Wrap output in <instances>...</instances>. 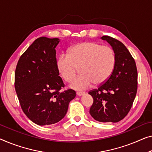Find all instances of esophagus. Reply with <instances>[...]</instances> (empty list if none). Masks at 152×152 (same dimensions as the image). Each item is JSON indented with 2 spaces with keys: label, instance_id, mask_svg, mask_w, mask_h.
I'll list each match as a JSON object with an SVG mask.
<instances>
[{
  "label": "esophagus",
  "instance_id": "obj_1",
  "mask_svg": "<svg viewBox=\"0 0 152 152\" xmlns=\"http://www.w3.org/2000/svg\"><path fill=\"white\" fill-rule=\"evenodd\" d=\"M76 94H77V96H83V95L85 94V93L83 91H77Z\"/></svg>",
  "mask_w": 152,
  "mask_h": 152
}]
</instances>
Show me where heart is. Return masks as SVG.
<instances>
[{
    "label": "heart",
    "instance_id": "heart-1",
    "mask_svg": "<svg viewBox=\"0 0 152 152\" xmlns=\"http://www.w3.org/2000/svg\"><path fill=\"white\" fill-rule=\"evenodd\" d=\"M116 56L114 50L98 42H88L76 44L67 50V56L56 61V68L62 78L72 83L80 68V75L72 84L76 90L87 89L95 83H104L115 69Z\"/></svg>",
    "mask_w": 152,
    "mask_h": 152
}]
</instances>
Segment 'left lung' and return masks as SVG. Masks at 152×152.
<instances>
[{"instance_id": "1", "label": "left lung", "mask_w": 152, "mask_h": 152, "mask_svg": "<svg viewBox=\"0 0 152 152\" xmlns=\"http://www.w3.org/2000/svg\"><path fill=\"white\" fill-rule=\"evenodd\" d=\"M111 46L116 56L115 69L106 82L89 94L94 99L90 115L99 122H118L130 111L137 91V69L123 43L109 36L101 37Z\"/></svg>"}]
</instances>
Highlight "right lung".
<instances>
[{
	"label": "right lung",
	"instance_id": "add662e5",
	"mask_svg": "<svg viewBox=\"0 0 152 152\" xmlns=\"http://www.w3.org/2000/svg\"><path fill=\"white\" fill-rule=\"evenodd\" d=\"M58 38L35 40L18 61L15 89L26 117L39 126L56 124L65 116L75 91H61L64 84L56 68Z\"/></svg>",
	"mask_w": 152,
	"mask_h": 152
}]
</instances>
